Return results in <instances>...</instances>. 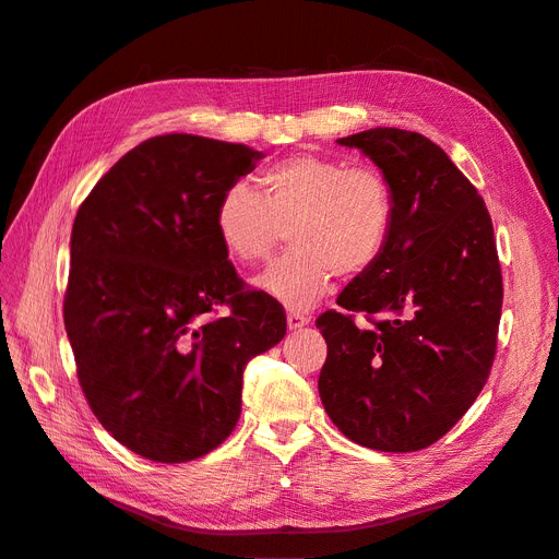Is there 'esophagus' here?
I'll return each mask as SVG.
<instances>
[{
	"instance_id": "34e87169",
	"label": "esophagus",
	"mask_w": 559,
	"mask_h": 559,
	"mask_svg": "<svg viewBox=\"0 0 559 559\" xmlns=\"http://www.w3.org/2000/svg\"><path fill=\"white\" fill-rule=\"evenodd\" d=\"M286 324H289L292 331H300L302 326L310 324V317L302 314V312H289V314H286Z\"/></svg>"
}]
</instances>
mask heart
Masks as SVG:
<instances>
[{
	"label": "heart",
	"mask_w": 559,
	"mask_h": 559,
	"mask_svg": "<svg viewBox=\"0 0 559 559\" xmlns=\"http://www.w3.org/2000/svg\"><path fill=\"white\" fill-rule=\"evenodd\" d=\"M257 191L228 183L214 207V230L233 261H263L289 233L292 249L253 280L263 294L294 310L312 308L335 275L359 277L392 238L394 193L373 167L298 154L259 175Z\"/></svg>",
	"instance_id": "b5f03b06"
}]
</instances>
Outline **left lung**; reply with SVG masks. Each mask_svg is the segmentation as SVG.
<instances>
[{
	"mask_svg": "<svg viewBox=\"0 0 559 559\" xmlns=\"http://www.w3.org/2000/svg\"><path fill=\"white\" fill-rule=\"evenodd\" d=\"M373 160L394 193L380 261L317 319L329 347L319 396L349 441L415 452L478 399L497 352L501 267L483 198L425 134L370 128L337 140ZM367 317L368 328L353 324Z\"/></svg>",
	"mask_w": 559,
	"mask_h": 559,
	"instance_id": "8db88e82",
	"label": "left lung"
}]
</instances>
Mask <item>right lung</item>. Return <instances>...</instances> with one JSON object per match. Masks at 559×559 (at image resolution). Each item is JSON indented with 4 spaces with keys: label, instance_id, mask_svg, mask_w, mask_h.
I'll list each match as a JSON object with an SVG mask.
<instances>
[{
    "label": "right lung",
    "instance_id": "obj_1",
    "mask_svg": "<svg viewBox=\"0 0 559 559\" xmlns=\"http://www.w3.org/2000/svg\"><path fill=\"white\" fill-rule=\"evenodd\" d=\"M261 151L198 134L134 146L81 202L64 329L91 411L160 464L198 460L240 419L242 373L286 333L277 300L247 292L214 230L228 183ZM226 305L229 314H211Z\"/></svg>",
    "mask_w": 559,
    "mask_h": 559
}]
</instances>
